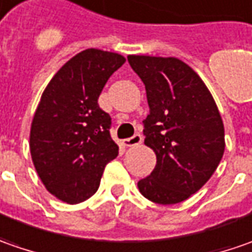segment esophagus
Wrapping results in <instances>:
<instances>
[{
    "instance_id": "1",
    "label": "esophagus",
    "mask_w": 252,
    "mask_h": 252,
    "mask_svg": "<svg viewBox=\"0 0 252 252\" xmlns=\"http://www.w3.org/2000/svg\"><path fill=\"white\" fill-rule=\"evenodd\" d=\"M142 142V135L141 134H135L134 136H131V138H126L123 141V145L124 146H135V145H139V143Z\"/></svg>"
}]
</instances>
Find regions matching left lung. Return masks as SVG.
Here are the masks:
<instances>
[{
  "mask_svg": "<svg viewBox=\"0 0 252 252\" xmlns=\"http://www.w3.org/2000/svg\"><path fill=\"white\" fill-rule=\"evenodd\" d=\"M146 89L149 114L145 145L156 166L138 181L149 201L173 205L195 194L218 169L224 152L220 113L199 75L176 57L128 56Z\"/></svg>",
  "mask_w": 252,
  "mask_h": 252,
  "instance_id": "obj_1",
  "label": "left lung"
}]
</instances>
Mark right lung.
<instances>
[{
  "label": "right lung",
  "instance_id": "obj_1",
  "mask_svg": "<svg viewBox=\"0 0 252 252\" xmlns=\"http://www.w3.org/2000/svg\"><path fill=\"white\" fill-rule=\"evenodd\" d=\"M124 63L117 53L83 50L58 69L41 94L31 126L32 160L46 189L63 202L91 198L106 164L117 158L111 118L97 99Z\"/></svg>",
  "mask_w": 252,
  "mask_h": 252
}]
</instances>
